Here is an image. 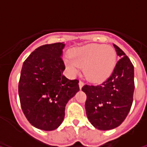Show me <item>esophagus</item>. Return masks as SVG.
<instances>
[{"instance_id":"34e87169","label":"esophagus","mask_w":147,"mask_h":147,"mask_svg":"<svg viewBox=\"0 0 147 147\" xmlns=\"http://www.w3.org/2000/svg\"><path fill=\"white\" fill-rule=\"evenodd\" d=\"M84 82H83V81H80V83H79V86H80V88H83V86H84Z\"/></svg>"}]
</instances>
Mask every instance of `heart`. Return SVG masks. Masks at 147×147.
Instances as JSON below:
<instances>
[{"label": "heart", "instance_id": "1", "mask_svg": "<svg viewBox=\"0 0 147 147\" xmlns=\"http://www.w3.org/2000/svg\"><path fill=\"white\" fill-rule=\"evenodd\" d=\"M65 63L73 74H76L80 68H84L87 79L98 82L105 80L112 72L115 65V53L110 46L90 45L74 49Z\"/></svg>", "mask_w": 147, "mask_h": 147}]
</instances>
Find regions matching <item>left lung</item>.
I'll return each instance as SVG.
<instances>
[{
  "label": "left lung",
  "instance_id": "obj_1",
  "mask_svg": "<svg viewBox=\"0 0 147 147\" xmlns=\"http://www.w3.org/2000/svg\"><path fill=\"white\" fill-rule=\"evenodd\" d=\"M119 59L112 73L98 85L85 84V109L91 123L98 130L107 131L119 127L127 118L133 102L134 66L128 56L114 45Z\"/></svg>",
  "mask_w": 147,
  "mask_h": 147
}]
</instances>
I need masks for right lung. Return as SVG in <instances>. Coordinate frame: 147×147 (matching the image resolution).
Returning a JSON list of instances; mask_svg holds the SVG:
<instances>
[{
  "instance_id": "right-lung-1",
  "label": "right lung",
  "mask_w": 147,
  "mask_h": 147,
  "mask_svg": "<svg viewBox=\"0 0 147 147\" xmlns=\"http://www.w3.org/2000/svg\"><path fill=\"white\" fill-rule=\"evenodd\" d=\"M63 43L39 47L24 60L18 93L28 121L43 131L56 130L63 122L65 106L80 90L78 80L63 75Z\"/></svg>"
}]
</instances>
